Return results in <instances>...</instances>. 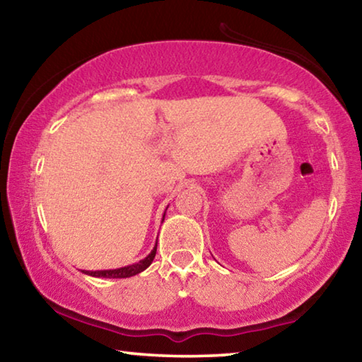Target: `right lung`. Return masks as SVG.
Returning <instances> with one entry per match:
<instances>
[{
    "mask_svg": "<svg viewBox=\"0 0 362 362\" xmlns=\"http://www.w3.org/2000/svg\"><path fill=\"white\" fill-rule=\"evenodd\" d=\"M168 211V207H166ZM166 211H164V216H166ZM164 216H163V222H164ZM156 244L158 240L155 243V247L151 249V252L145 257V259L139 260L137 263H132V265H127V267H121V268H115V269H97V272H89V269H81L84 274H88V276H93V278H107V279H119V278H131V276H136V274L142 273L144 269L148 268L151 265L153 259H155L156 255Z\"/></svg>",
    "mask_w": 362,
    "mask_h": 362,
    "instance_id": "1",
    "label": "right lung"
}]
</instances>
